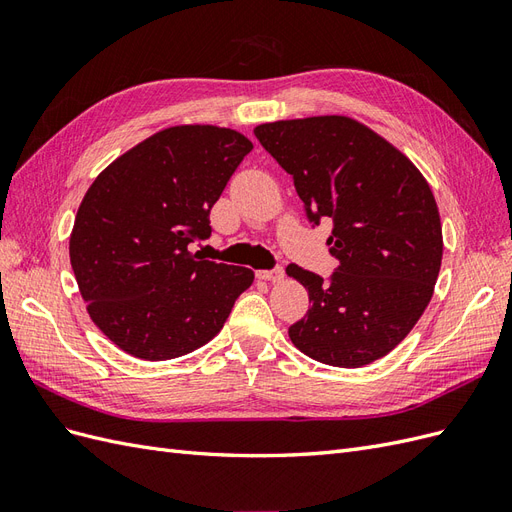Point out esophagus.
<instances>
[{
  "label": "esophagus",
  "instance_id": "34e87169",
  "mask_svg": "<svg viewBox=\"0 0 512 512\" xmlns=\"http://www.w3.org/2000/svg\"><path fill=\"white\" fill-rule=\"evenodd\" d=\"M256 275L260 280H267V282H282L284 280V267H273L267 271H256Z\"/></svg>",
  "mask_w": 512,
  "mask_h": 512
}]
</instances>
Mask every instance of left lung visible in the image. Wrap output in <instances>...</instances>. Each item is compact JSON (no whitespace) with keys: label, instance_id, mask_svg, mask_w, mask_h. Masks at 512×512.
<instances>
[{"label":"left lung","instance_id":"1","mask_svg":"<svg viewBox=\"0 0 512 512\" xmlns=\"http://www.w3.org/2000/svg\"><path fill=\"white\" fill-rule=\"evenodd\" d=\"M254 134L292 177L307 220H333L329 280L286 267L309 294L307 314L288 329L292 344L333 367L378 361L412 331L438 280L442 224L429 183L350 117L262 123Z\"/></svg>","mask_w":512,"mask_h":512}]
</instances>
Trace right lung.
Masks as SVG:
<instances>
[{
	"instance_id": "add662e5",
	"label": "right lung",
	"mask_w": 512,
	"mask_h": 512,
	"mask_svg": "<svg viewBox=\"0 0 512 512\" xmlns=\"http://www.w3.org/2000/svg\"><path fill=\"white\" fill-rule=\"evenodd\" d=\"M252 147L228 128H166L91 183L70 265L91 320L123 352L166 361L205 346L252 286V269L192 252L211 237V207Z\"/></svg>"
}]
</instances>
